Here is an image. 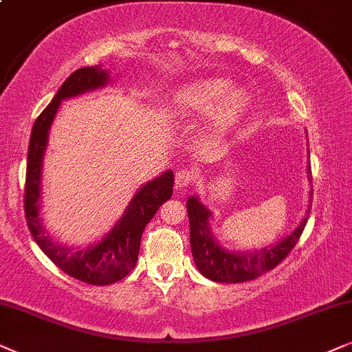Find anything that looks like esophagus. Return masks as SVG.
<instances>
[{"mask_svg":"<svg viewBox=\"0 0 352 352\" xmlns=\"http://www.w3.org/2000/svg\"><path fill=\"white\" fill-rule=\"evenodd\" d=\"M193 180H195V172L190 170V168H180V170L175 173V186H177V188H184V186H188Z\"/></svg>","mask_w":352,"mask_h":352,"instance_id":"esophagus-1","label":"esophagus"}]
</instances>
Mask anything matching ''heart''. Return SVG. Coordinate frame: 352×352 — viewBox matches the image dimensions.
Masks as SVG:
<instances>
[{
  "mask_svg": "<svg viewBox=\"0 0 352 352\" xmlns=\"http://www.w3.org/2000/svg\"><path fill=\"white\" fill-rule=\"evenodd\" d=\"M251 106V95L243 87H230L223 78H203L182 87L172 96L173 112L206 116L212 135H223L235 127Z\"/></svg>",
  "mask_w": 352,
  "mask_h": 352,
  "instance_id": "obj_1",
  "label": "heart"
}]
</instances>
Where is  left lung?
<instances>
[{
  "mask_svg": "<svg viewBox=\"0 0 352 352\" xmlns=\"http://www.w3.org/2000/svg\"><path fill=\"white\" fill-rule=\"evenodd\" d=\"M309 154V153H307ZM307 180L311 182V164L307 161ZM312 188L309 191V208L294 230L274 245L252 251L228 250L215 238L212 232V210L206 208L198 196L186 199L190 220V245L196 269L206 278L219 283H243L261 277L278 265L296 245L306 227L311 209Z\"/></svg>",
  "mask_w": 352,
  "mask_h": 352,
  "instance_id": "8db88e82",
  "label": "left lung"
}]
</instances>
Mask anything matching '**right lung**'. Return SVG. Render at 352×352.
<instances>
[{"mask_svg": "<svg viewBox=\"0 0 352 352\" xmlns=\"http://www.w3.org/2000/svg\"><path fill=\"white\" fill-rule=\"evenodd\" d=\"M112 82L111 74L102 65L82 67L69 75L45 107L32 129L25 179V217L29 230L41 251L70 277L90 285H111L125 278L138 259L140 243L144 227L154 217L162 203L172 198L173 172L166 170L146 182L135 191L120 219L101 240L87 248H78L56 240L48 233L41 219V172L48 148L50 130L60 102L85 93L101 90Z\"/></svg>", "mask_w": 352, "mask_h": 352, "instance_id": "obj_1", "label": "right lung"}]
</instances>
